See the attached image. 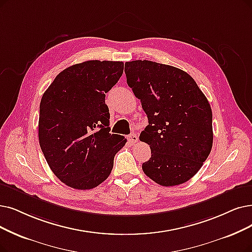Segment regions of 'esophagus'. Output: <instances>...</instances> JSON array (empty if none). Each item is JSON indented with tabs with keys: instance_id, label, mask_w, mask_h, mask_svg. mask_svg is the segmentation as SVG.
<instances>
[{
	"instance_id": "1",
	"label": "esophagus",
	"mask_w": 252,
	"mask_h": 252,
	"mask_svg": "<svg viewBox=\"0 0 252 252\" xmlns=\"http://www.w3.org/2000/svg\"><path fill=\"white\" fill-rule=\"evenodd\" d=\"M127 139H128V143H129L130 145H134L135 143H137V142H138V137H137V135H136V134H134V133L128 135Z\"/></svg>"
}]
</instances>
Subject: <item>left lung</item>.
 Returning <instances> with one entry per match:
<instances>
[{
  "mask_svg": "<svg viewBox=\"0 0 252 252\" xmlns=\"http://www.w3.org/2000/svg\"><path fill=\"white\" fill-rule=\"evenodd\" d=\"M128 86L148 117L139 135L150 145L144 173L162 186L187 182L203 166L213 145L212 109L187 72L147 60L125 63Z\"/></svg>",
  "mask_w": 252,
  "mask_h": 252,
  "instance_id": "1",
  "label": "left lung"
}]
</instances>
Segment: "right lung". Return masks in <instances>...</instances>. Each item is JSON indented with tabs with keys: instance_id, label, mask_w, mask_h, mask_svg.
Listing matches in <instances>:
<instances>
[{
	"instance_id": "1",
	"label": "right lung",
	"mask_w": 252,
	"mask_h": 252,
	"mask_svg": "<svg viewBox=\"0 0 252 252\" xmlns=\"http://www.w3.org/2000/svg\"><path fill=\"white\" fill-rule=\"evenodd\" d=\"M124 63L86 61L60 72L40 102L39 144L50 169L67 186L87 190L107 179L127 139L109 133L107 93Z\"/></svg>"
}]
</instances>
